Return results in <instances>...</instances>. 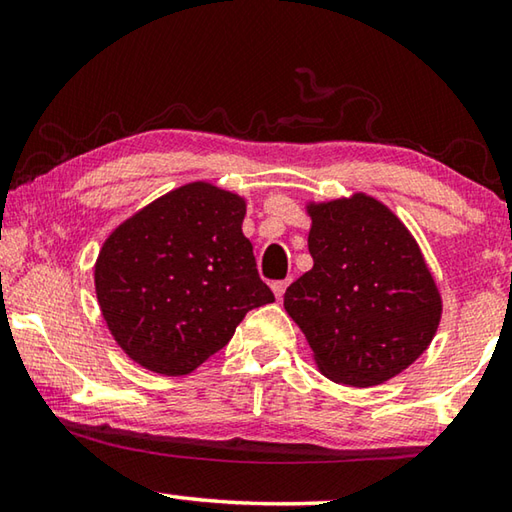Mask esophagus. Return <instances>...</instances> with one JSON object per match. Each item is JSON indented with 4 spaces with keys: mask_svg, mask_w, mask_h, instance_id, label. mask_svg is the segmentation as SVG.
<instances>
[{
    "mask_svg": "<svg viewBox=\"0 0 512 512\" xmlns=\"http://www.w3.org/2000/svg\"><path fill=\"white\" fill-rule=\"evenodd\" d=\"M287 287H289V280H277V282L271 284V289H273L277 300H282V296H284V291H287Z\"/></svg>",
    "mask_w": 512,
    "mask_h": 512,
    "instance_id": "1",
    "label": "esophagus"
}]
</instances>
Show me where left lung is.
Masks as SVG:
<instances>
[{"instance_id": "left-lung-1", "label": "left lung", "mask_w": 512, "mask_h": 512, "mask_svg": "<svg viewBox=\"0 0 512 512\" xmlns=\"http://www.w3.org/2000/svg\"><path fill=\"white\" fill-rule=\"evenodd\" d=\"M314 268L284 293V309L336 384L375 386L427 350L440 293L415 239L363 194L309 205Z\"/></svg>"}]
</instances>
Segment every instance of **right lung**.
Segmentation results:
<instances>
[{"label":"right lung","mask_w":512,"mask_h":512,"mask_svg":"<svg viewBox=\"0 0 512 512\" xmlns=\"http://www.w3.org/2000/svg\"><path fill=\"white\" fill-rule=\"evenodd\" d=\"M244 198L207 183L169 192L103 244L94 287L115 341L160 375H187L275 296L241 232Z\"/></svg>","instance_id":"obj_1"}]
</instances>
